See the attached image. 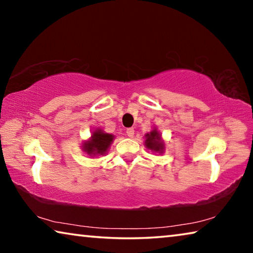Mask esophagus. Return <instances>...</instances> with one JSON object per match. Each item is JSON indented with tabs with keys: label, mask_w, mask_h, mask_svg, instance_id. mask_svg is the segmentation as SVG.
<instances>
[{
	"label": "esophagus",
	"mask_w": 253,
	"mask_h": 253,
	"mask_svg": "<svg viewBox=\"0 0 253 253\" xmlns=\"http://www.w3.org/2000/svg\"><path fill=\"white\" fill-rule=\"evenodd\" d=\"M134 132H135V130H134V128H127V130H126V135L128 136V137H134Z\"/></svg>",
	"instance_id": "esophagus-1"
}]
</instances>
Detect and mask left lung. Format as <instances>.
<instances>
[{"instance_id": "1", "label": "left lung", "mask_w": 253, "mask_h": 253, "mask_svg": "<svg viewBox=\"0 0 253 253\" xmlns=\"http://www.w3.org/2000/svg\"><path fill=\"white\" fill-rule=\"evenodd\" d=\"M144 143L146 148L153 153L163 154L165 151V143L162 138L161 132L157 130L156 127H154L151 131L145 135Z\"/></svg>"}]
</instances>
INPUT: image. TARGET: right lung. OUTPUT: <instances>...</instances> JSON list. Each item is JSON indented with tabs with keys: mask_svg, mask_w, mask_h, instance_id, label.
Segmentation results:
<instances>
[{
	"mask_svg": "<svg viewBox=\"0 0 253 253\" xmlns=\"http://www.w3.org/2000/svg\"><path fill=\"white\" fill-rule=\"evenodd\" d=\"M115 136L109 132H105L101 128H96L92 130L91 136L87 140H84L81 148L90 157L106 155L109 151L111 143L114 142Z\"/></svg>",
	"mask_w": 253,
	"mask_h": 253,
	"instance_id": "add662e5",
	"label": "right lung"
}]
</instances>
